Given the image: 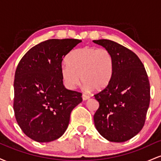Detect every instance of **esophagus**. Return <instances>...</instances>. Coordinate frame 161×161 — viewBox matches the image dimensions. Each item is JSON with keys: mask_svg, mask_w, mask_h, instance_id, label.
Here are the masks:
<instances>
[{"mask_svg": "<svg viewBox=\"0 0 161 161\" xmlns=\"http://www.w3.org/2000/svg\"><path fill=\"white\" fill-rule=\"evenodd\" d=\"M82 97L83 101H86V100H88V98H89V96L86 95V94H82Z\"/></svg>", "mask_w": 161, "mask_h": 161, "instance_id": "esophagus-1", "label": "esophagus"}]
</instances>
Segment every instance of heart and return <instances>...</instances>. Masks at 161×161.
Here are the masks:
<instances>
[{"mask_svg": "<svg viewBox=\"0 0 161 161\" xmlns=\"http://www.w3.org/2000/svg\"><path fill=\"white\" fill-rule=\"evenodd\" d=\"M66 63L61 67V76L69 89H74L82 79L86 89L102 91L111 81L114 57L104 47L86 46L75 50L66 57Z\"/></svg>", "mask_w": 161, "mask_h": 161, "instance_id": "1", "label": "heart"}]
</instances>
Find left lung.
I'll use <instances>...</instances> for the list:
<instances>
[{"label": "left lung", "instance_id": "1", "mask_svg": "<svg viewBox=\"0 0 161 161\" xmlns=\"http://www.w3.org/2000/svg\"><path fill=\"white\" fill-rule=\"evenodd\" d=\"M108 49L114 60L110 84L95 94L99 108L95 125L110 142H123L137 135L145 123L150 104V83L145 66L131 50L113 41L94 40Z\"/></svg>", "mask_w": 161, "mask_h": 161}]
</instances>
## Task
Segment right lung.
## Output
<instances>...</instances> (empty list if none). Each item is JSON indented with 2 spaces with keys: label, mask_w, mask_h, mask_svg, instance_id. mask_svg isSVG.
<instances>
[{
  "label": "right lung",
  "mask_w": 161,
  "mask_h": 161,
  "mask_svg": "<svg viewBox=\"0 0 161 161\" xmlns=\"http://www.w3.org/2000/svg\"><path fill=\"white\" fill-rule=\"evenodd\" d=\"M82 42L49 39L22 57L14 79V110L18 125L29 138L49 142L64 135L82 93L68 90L61 76L63 59Z\"/></svg>",
  "instance_id": "add662e5"
}]
</instances>
